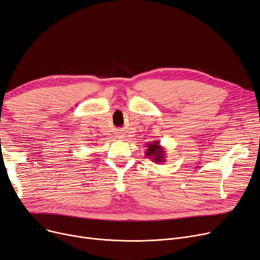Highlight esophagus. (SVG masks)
I'll list each match as a JSON object with an SVG mask.
<instances>
[{
    "instance_id": "1",
    "label": "esophagus",
    "mask_w": 260,
    "mask_h": 260,
    "mask_svg": "<svg viewBox=\"0 0 260 260\" xmlns=\"http://www.w3.org/2000/svg\"><path fill=\"white\" fill-rule=\"evenodd\" d=\"M118 137H119L120 139H122V138H123V134H118Z\"/></svg>"
}]
</instances>
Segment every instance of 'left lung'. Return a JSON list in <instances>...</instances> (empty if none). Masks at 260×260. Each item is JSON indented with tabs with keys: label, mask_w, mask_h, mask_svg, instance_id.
<instances>
[{
	"label": "left lung",
	"mask_w": 260,
	"mask_h": 260,
	"mask_svg": "<svg viewBox=\"0 0 260 260\" xmlns=\"http://www.w3.org/2000/svg\"><path fill=\"white\" fill-rule=\"evenodd\" d=\"M147 149L145 154L148 158L152 159L154 163H165L166 151L163 146H160L159 141H154L146 145Z\"/></svg>",
	"instance_id": "left-lung-1"
}]
</instances>
